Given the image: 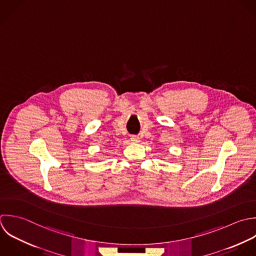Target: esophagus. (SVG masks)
Returning <instances> with one entry per match:
<instances>
[{"label":"esophagus","mask_w":256,"mask_h":256,"mask_svg":"<svg viewBox=\"0 0 256 256\" xmlns=\"http://www.w3.org/2000/svg\"><path fill=\"white\" fill-rule=\"evenodd\" d=\"M130 140H132V142H140V138L136 136H132V138H130Z\"/></svg>","instance_id":"obj_1"}]
</instances>
